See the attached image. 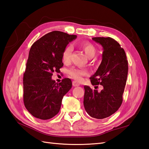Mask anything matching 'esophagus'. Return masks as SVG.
I'll list each match as a JSON object with an SVG mask.
<instances>
[{
  "instance_id": "34e87169",
  "label": "esophagus",
  "mask_w": 149,
  "mask_h": 149,
  "mask_svg": "<svg viewBox=\"0 0 149 149\" xmlns=\"http://www.w3.org/2000/svg\"><path fill=\"white\" fill-rule=\"evenodd\" d=\"M72 86H73L74 87H78L79 86H80V84H79V83H78L77 81H72Z\"/></svg>"
}]
</instances>
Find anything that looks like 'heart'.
<instances>
[{
	"label": "heart",
	"mask_w": 149,
	"mask_h": 149,
	"mask_svg": "<svg viewBox=\"0 0 149 149\" xmlns=\"http://www.w3.org/2000/svg\"><path fill=\"white\" fill-rule=\"evenodd\" d=\"M81 47L84 51L86 55L89 58H92L95 56L96 54V49L92 44L89 43V42H86V43H84L81 45ZM71 51V45H68L63 50L62 53V60L64 63H68L70 61ZM87 71L83 69L71 68L68 71V74L71 78H74V80L77 81H81L82 80L83 77L87 75Z\"/></svg>",
	"instance_id": "1"
}]
</instances>
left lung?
Listing matches in <instances>:
<instances>
[{
  "label": "left lung",
  "mask_w": 149,
  "mask_h": 149,
  "mask_svg": "<svg viewBox=\"0 0 149 149\" xmlns=\"http://www.w3.org/2000/svg\"><path fill=\"white\" fill-rule=\"evenodd\" d=\"M93 40L103 47L102 60L92 77L93 86L102 85L100 93L84 86V108L88 114L96 119H104L118 110L123 101V93L128 74V61L125 51L111 37H95Z\"/></svg>",
  "instance_id": "left-lung-1"
}]
</instances>
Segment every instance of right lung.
Masks as SVG:
<instances>
[{"label":"right lung","instance_id":"right-lung-1","mask_svg":"<svg viewBox=\"0 0 149 149\" xmlns=\"http://www.w3.org/2000/svg\"><path fill=\"white\" fill-rule=\"evenodd\" d=\"M77 35L54 31L45 35L32 45L23 77L24 103L29 113L40 120L56 115L63 96L72 87L71 79L59 84L52 80L53 72L63 65L62 53Z\"/></svg>","mask_w":149,"mask_h":149}]
</instances>
